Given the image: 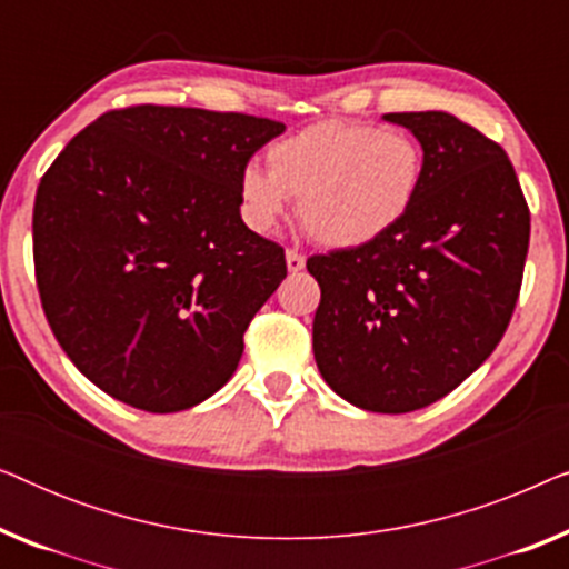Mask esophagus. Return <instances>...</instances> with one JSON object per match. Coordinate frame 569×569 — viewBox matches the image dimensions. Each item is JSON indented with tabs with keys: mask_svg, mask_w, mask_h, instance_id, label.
<instances>
[{
	"mask_svg": "<svg viewBox=\"0 0 569 569\" xmlns=\"http://www.w3.org/2000/svg\"><path fill=\"white\" fill-rule=\"evenodd\" d=\"M306 269V256L295 251V248H290L287 251V271H292V274H298V271Z\"/></svg>",
	"mask_w": 569,
	"mask_h": 569,
	"instance_id": "obj_1",
	"label": "esophagus"
}]
</instances>
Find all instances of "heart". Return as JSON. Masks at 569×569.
I'll use <instances>...</instances> for the list:
<instances>
[{
  "label": "heart",
  "mask_w": 569,
  "mask_h": 569,
  "mask_svg": "<svg viewBox=\"0 0 569 569\" xmlns=\"http://www.w3.org/2000/svg\"><path fill=\"white\" fill-rule=\"evenodd\" d=\"M422 176V147L407 131L321 121L271 144L267 170L246 168L240 197L253 228L271 230L287 199H298V220L310 238L355 248L409 212Z\"/></svg>",
  "instance_id": "heart-1"
}]
</instances>
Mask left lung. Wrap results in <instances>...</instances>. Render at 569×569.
<instances>
[{
  "instance_id": "left-lung-1",
  "label": "left lung",
  "mask_w": 569,
  "mask_h": 569,
  "mask_svg": "<svg viewBox=\"0 0 569 569\" xmlns=\"http://www.w3.org/2000/svg\"><path fill=\"white\" fill-rule=\"evenodd\" d=\"M425 152L415 204L383 236L308 259L313 355L355 407L403 415L461 386L516 310L531 212L492 139L442 111L386 113Z\"/></svg>"
}]
</instances>
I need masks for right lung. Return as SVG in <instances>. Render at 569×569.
Wrapping results in <instances>:
<instances>
[{
  "label": "right lung",
  "mask_w": 569,
  "mask_h": 569,
  "mask_svg": "<svg viewBox=\"0 0 569 569\" xmlns=\"http://www.w3.org/2000/svg\"><path fill=\"white\" fill-rule=\"evenodd\" d=\"M284 123L181 106L108 111L41 178V306L74 368L170 415L228 383L243 333L287 277L284 248L240 220V176Z\"/></svg>",
  "instance_id": "1"
}]
</instances>
